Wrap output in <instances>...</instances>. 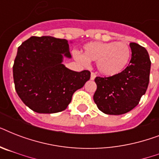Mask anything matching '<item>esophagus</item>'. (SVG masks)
Instances as JSON below:
<instances>
[{
    "label": "esophagus",
    "instance_id": "34e87169",
    "mask_svg": "<svg viewBox=\"0 0 159 159\" xmlns=\"http://www.w3.org/2000/svg\"><path fill=\"white\" fill-rule=\"evenodd\" d=\"M96 77H97V75L95 74L94 72H92V73H91V79L94 80L95 78H96Z\"/></svg>",
    "mask_w": 159,
    "mask_h": 159
}]
</instances>
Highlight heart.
<instances>
[{
    "mask_svg": "<svg viewBox=\"0 0 159 159\" xmlns=\"http://www.w3.org/2000/svg\"><path fill=\"white\" fill-rule=\"evenodd\" d=\"M131 48L125 43L90 42L83 46V53L73 51L72 55L81 64L89 61L97 62L98 72L107 77H116L123 72L131 59Z\"/></svg>",
    "mask_w": 159,
    "mask_h": 159,
    "instance_id": "1",
    "label": "heart"
}]
</instances>
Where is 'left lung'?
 Listing matches in <instances>:
<instances>
[{"mask_svg":"<svg viewBox=\"0 0 159 159\" xmlns=\"http://www.w3.org/2000/svg\"><path fill=\"white\" fill-rule=\"evenodd\" d=\"M129 66L116 77L95 79L97 88L93 100L100 111L106 115H123L138 106L149 82L151 62L145 48L130 43Z\"/></svg>","mask_w":159,"mask_h":159,"instance_id":"left-lung-1","label":"left lung"}]
</instances>
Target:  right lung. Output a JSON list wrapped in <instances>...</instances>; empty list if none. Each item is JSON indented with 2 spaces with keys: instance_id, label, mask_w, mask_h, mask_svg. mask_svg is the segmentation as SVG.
Returning <instances> with one entry per match:
<instances>
[{
  "instance_id": "add662e5",
  "label": "right lung",
  "mask_w": 159,
  "mask_h": 159,
  "mask_svg": "<svg viewBox=\"0 0 159 159\" xmlns=\"http://www.w3.org/2000/svg\"><path fill=\"white\" fill-rule=\"evenodd\" d=\"M64 57H72L68 41L51 36H33L18 48L13 66L15 87L32 111L40 114L64 111L73 93L90 79L89 71L75 72L65 67Z\"/></svg>"
}]
</instances>
